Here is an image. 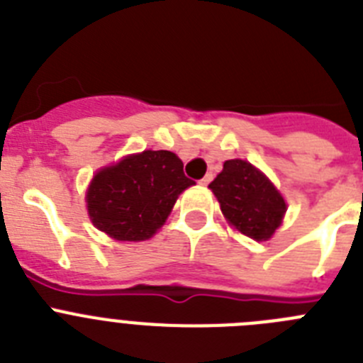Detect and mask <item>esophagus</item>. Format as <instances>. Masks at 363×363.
<instances>
[{"label": "esophagus", "mask_w": 363, "mask_h": 363, "mask_svg": "<svg viewBox=\"0 0 363 363\" xmlns=\"http://www.w3.org/2000/svg\"><path fill=\"white\" fill-rule=\"evenodd\" d=\"M211 179H213V172H209V174H205L203 178L200 179V184L201 185H207V184H211Z\"/></svg>", "instance_id": "34e87169"}]
</instances>
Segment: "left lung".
Returning a JSON list of instances; mask_svg holds the SVG:
<instances>
[{
    "mask_svg": "<svg viewBox=\"0 0 363 363\" xmlns=\"http://www.w3.org/2000/svg\"><path fill=\"white\" fill-rule=\"evenodd\" d=\"M221 213L240 233L262 242L280 227L285 201L265 174L243 160H229L211 182Z\"/></svg>",
    "mask_w": 363,
    "mask_h": 363,
    "instance_id": "1",
    "label": "left lung"
}]
</instances>
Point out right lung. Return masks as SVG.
<instances>
[{
  "label": "right lung",
  "instance_id": "add662e5",
  "mask_svg": "<svg viewBox=\"0 0 363 363\" xmlns=\"http://www.w3.org/2000/svg\"><path fill=\"white\" fill-rule=\"evenodd\" d=\"M192 184L174 152L143 150L94 176L86 209L99 230L116 240L138 242L163 225L179 192Z\"/></svg>",
  "mask_w": 363,
  "mask_h": 363
}]
</instances>
